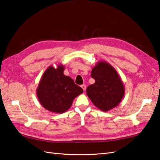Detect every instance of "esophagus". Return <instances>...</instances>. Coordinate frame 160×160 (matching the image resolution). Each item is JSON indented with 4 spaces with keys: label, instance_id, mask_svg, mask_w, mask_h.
Instances as JSON below:
<instances>
[{
    "label": "esophagus",
    "instance_id": "34e87169",
    "mask_svg": "<svg viewBox=\"0 0 160 160\" xmlns=\"http://www.w3.org/2000/svg\"><path fill=\"white\" fill-rule=\"evenodd\" d=\"M81 88L83 89L84 91L85 90V89H86V85H81Z\"/></svg>",
    "mask_w": 160,
    "mask_h": 160
}]
</instances>
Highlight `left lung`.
<instances>
[{
  "mask_svg": "<svg viewBox=\"0 0 160 160\" xmlns=\"http://www.w3.org/2000/svg\"><path fill=\"white\" fill-rule=\"evenodd\" d=\"M95 83L89 85L86 92L92 103L100 110L107 112L122 101L125 88L116 70L104 61H99L92 70Z\"/></svg>",
  "mask_w": 160,
  "mask_h": 160,
  "instance_id": "1",
  "label": "left lung"
}]
</instances>
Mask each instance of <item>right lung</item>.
Here are the masks:
<instances>
[{
  "label": "right lung",
  "mask_w": 160,
  "mask_h": 160,
  "mask_svg": "<svg viewBox=\"0 0 160 160\" xmlns=\"http://www.w3.org/2000/svg\"><path fill=\"white\" fill-rule=\"evenodd\" d=\"M64 67L50 66L42 74L37 89L38 101L45 109L63 113L71 108L74 99L83 92L68 76L64 75Z\"/></svg>",
  "instance_id": "add662e5"
}]
</instances>
